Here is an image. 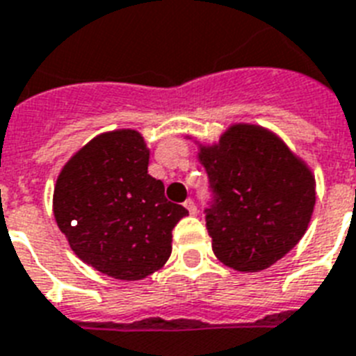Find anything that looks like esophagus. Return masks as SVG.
Listing matches in <instances>:
<instances>
[{"label": "esophagus", "instance_id": "obj_1", "mask_svg": "<svg viewBox=\"0 0 356 356\" xmlns=\"http://www.w3.org/2000/svg\"><path fill=\"white\" fill-rule=\"evenodd\" d=\"M184 208L190 212V216H197V207H195V203H193L192 199H186V201H184Z\"/></svg>", "mask_w": 356, "mask_h": 356}]
</instances>
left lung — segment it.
Masks as SVG:
<instances>
[{"instance_id":"8db88e82","label":"left lung","mask_w":356,"mask_h":356,"mask_svg":"<svg viewBox=\"0 0 356 356\" xmlns=\"http://www.w3.org/2000/svg\"><path fill=\"white\" fill-rule=\"evenodd\" d=\"M212 203L204 210L212 250L239 273H259L296 247L313 216L314 175L282 138L234 124L201 146Z\"/></svg>"}]
</instances>
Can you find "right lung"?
<instances>
[{
	"label": "right lung",
	"instance_id": "1",
	"mask_svg": "<svg viewBox=\"0 0 356 356\" xmlns=\"http://www.w3.org/2000/svg\"><path fill=\"white\" fill-rule=\"evenodd\" d=\"M149 149L135 129L102 133L56 179L54 219L73 252L111 278L143 280L168 261L172 230L188 213L148 173Z\"/></svg>",
	"mask_w": 356,
	"mask_h": 356
}]
</instances>
